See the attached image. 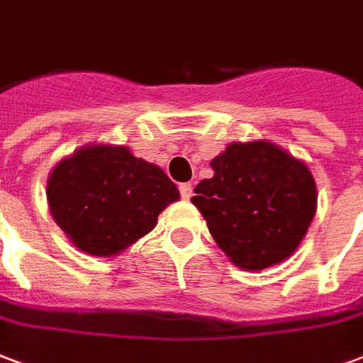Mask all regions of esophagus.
I'll use <instances>...</instances> for the list:
<instances>
[{"mask_svg": "<svg viewBox=\"0 0 363 363\" xmlns=\"http://www.w3.org/2000/svg\"><path fill=\"white\" fill-rule=\"evenodd\" d=\"M179 190H181V196L184 200H189L190 196H192V184H190V182H182L181 186H179Z\"/></svg>", "mask_w": 363, "mask_h": 363, "instance_id": "1", "label": "esophagus"}]
</instances>
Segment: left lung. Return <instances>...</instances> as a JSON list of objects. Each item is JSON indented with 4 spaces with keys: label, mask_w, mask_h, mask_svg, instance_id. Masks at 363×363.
<instances>
[{
    "label": "left lung",
    "mask_w": 363,
    "mask_h": 363,
    "mask_svg": "<svg viewBox=\"0 0 363 363\" xmlns=\"http://www.w3.org/2000/svg\"><path fill=\"white\" fill-rule=\"evenodd\" d=\"M209 165L190 202L230 264L262 271L289 259L318 209L310 167L267 140L233 142Z\"/></svg>",
    "instance_id": "1"
}]
</instances>
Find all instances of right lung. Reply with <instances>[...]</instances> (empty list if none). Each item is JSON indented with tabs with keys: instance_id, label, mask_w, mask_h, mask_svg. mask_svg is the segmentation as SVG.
I'll return each mask as SVG.
<instances>
[{
	"instance_id": "obj_1",
	"label": "right lung",
	"mask_w": 363,
	"mask_h": 363,
	"mask_svg": "<svg viewBox=\"0 0 363 363\" xmlns=\"http://www.w3.org/2000/svg\"><path fill=\"white\" fill-rule=\"evenodd\" d=\"M50 213L74 248L113 257L152 233L181 194L165 171L127 146L88 144L48 174Z\"/></svg>"
}]
</instances>
